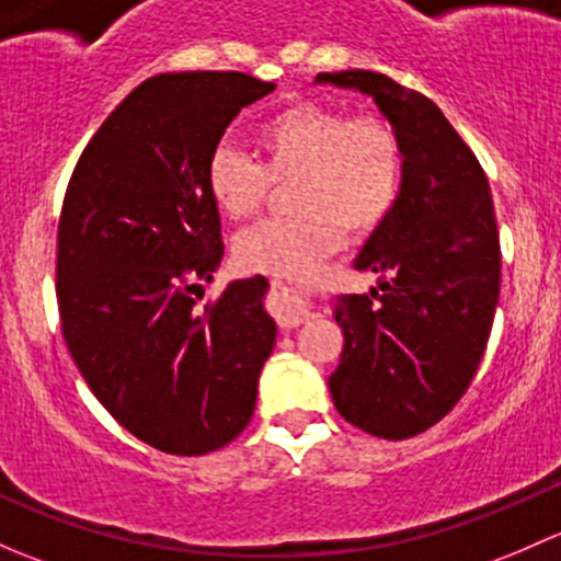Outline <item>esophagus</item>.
Listing matches in <instances>:
<instances>
[{
	"mask_svg": "<svg viewBox=\"0 0 561 561\" xmlns=\"http://www.w3.org/2000/svg\"><path fill=\"white\" fill-rule=\"evenodd\" d=\"M310 316H313V308H310L308 299L299 297L297 291H283L280 305H278V323H280V327L294 329V327H299V323L310 321Z\"/></svg>",
	"mask_w": 561,
	"mask_h": 561,
	"instance_id": "1",
	"label": "esophagus"
}]
</instances>
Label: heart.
Segmentation results:
<instances>
[{
    "label": "heart",
    "instance_id": "b5f03b06",
    "mask_svg": "<svg viewBox=\"0 0 561 561\" xmlns=\"http://www.w3.org/2000/svg\"><path fill=\"white\" fill-rule=\"evenodd\" d=\"M259 161L232 146L213 148L205 183L218 210L245 221L275 186H286L291 213L256 224L234 242L248 273L308 278L345 240L375 232L402 186L400 135L375 113L351 115L323 102H294L253 135Z\"/></svg>",
    "mask_w": 561,
    "mask_h": 561
}]
</instances>
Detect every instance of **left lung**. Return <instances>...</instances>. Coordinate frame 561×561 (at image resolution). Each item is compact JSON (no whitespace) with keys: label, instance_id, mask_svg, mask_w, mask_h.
<instances>
[{"label":"left lung","instance_id":"obj_1","mask_svg":"<svg viewBox=\"0 0 561 561\" xmlns=\"http://www.w3.org/2000/svg\"><path fill=\"white\" fill-rule=\"evenodd\" d=\"M316 80L373 96L405 156L400 196L356 256L378 286L340 297L345 345L329 375L345 421L405 440L451 413L486 351L500 299L492 192L476 153L424 94L367 69Z\"/></svg>","mask_w":561,"mask_h":561}]
</instances>
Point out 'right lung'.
<instances>
[{
    "instance_id": "obj_1",
    "label": "right lung",
    "mask_w": 561,
    "mask_h": 561,
    "mask_svg": "<svg viewBox=\"0 0 561 561\" xmlns=\"http://www.w3.org/2000/svg\"><path fill=\"white\" fill-rule=\"evenodd\" d=\"M273 89L245 72L148 78L69 178L56 245L67 348L107 413L164 454L232 443L273 354L262 275L202 302L224 256L207 159L234 115Z\"/></svg>"
}]
</instances>
